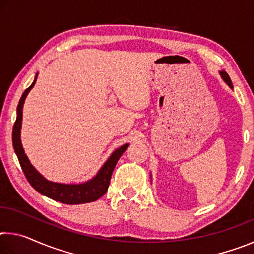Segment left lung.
<instances>
[{"label":"left lung","mask_w":254,"mask_h":254,"mask_svg":"<svg viewBox=\"0 0 254 254\" xmlns=\"http://www.w3.org/2000/svg\"><path fill=\"white\" fill-rule=\"evenodd\" d=\"M221 75H222V78L225 80V83L230 86V87H233V85H232V81H231V78L230 76L227 75L226 71H221Z\"/></svg>","instance_id":"1"}]
</instances>
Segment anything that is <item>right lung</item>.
I'll use <instances>...</instances> for the list:
<instances>
[{
    "instance_id": "obj_1",
    "label": "right lung",
    "mask_w": 254,
    "mask_h": 254,
    "mask_svg": "<svg viewBox=\"0 0 254 254\" xmlns=\"http://www.w3.org/2000/svg\"><path fill=\"white\" fill-rule=\"evenodd\" d=\"M36 80L37 77L34 78L33 83L25 89L22 96L20 98L18 110H16L18 111V115H16V120L13 126V131H12V142H13V148L16 156H18L20 166L24 173L25 178L28 179L30 185H31L38 192H40V194L49 197V198L56 201H59V203L76 205L91 203V201L97 200L107 191L114 167L119 161L120 157H121L123 152L127 149L128 144H124L121 148L115 150V151L112 153V156L107 159V161L104 163V166L102 167L101 170L98 171V174L87 183L79 185H66L49 182V180L42 177V176L33 168L31 163H30L28 157L25 156L24 150L22 148V144H21L20 140L23 103L25 97L28 95V93L31 91V88L33 87L34 84H36Z\"/></svg>"
}]
</instances>
